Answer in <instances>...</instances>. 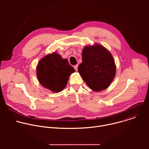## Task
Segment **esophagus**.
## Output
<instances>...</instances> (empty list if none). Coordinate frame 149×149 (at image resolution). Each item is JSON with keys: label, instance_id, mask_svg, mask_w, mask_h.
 <instances>
[{"label": "esophagus", "instance_id": "1", "mask_svg": "<svg viewBox=\"0 0 149 149\" xmlns=\"http://www.w3.org/2000/svg\"><path fill=\"white\" fill-rule=\"evenodd\" d=\"M78 65H74V69L75 70V71H77L78 70Z\"/></svg>", "mask_w": 149, "mask_h": 149}]
</instances>
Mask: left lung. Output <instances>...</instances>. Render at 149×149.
<instances>
[{
	"label": "left lung",
	"mask_w": 149,
	"mask_h": 149,
	"mask_svg": "<svg viewBox=\"0 0 149 149\" xmlns=\"http://www.w3.org/2000/svg\"><path fill=\"white\" fill-rule=\"evenodd\" d=\"M78 71L88 87L98 92L107 88L116 75V66L113 55L98 44L86 46L82 52V63Z\"/></svg>",
	"instance_id": "left-lung-1"
}]
</instances>
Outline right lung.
Returning <instances> with one entry per match:
<instances>
[{"label":"right lung","instance_id":"obj_1","mask_svg":"<svg viewBox=\"0 0 149 149\" xmlns=\"http://www.w3.org/2000/svg\"><path fill=\"white\" fill-rule=\"evenodd\" d=\"M74 72L68 60L56 52L42 58L36 67L37 78L41 86L56 93L65 88L70 75Z\"/></svg>","mask_w":149,"mask_h":149}]
</instances>
